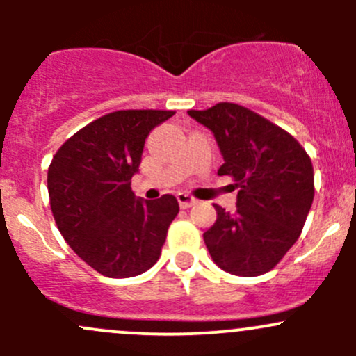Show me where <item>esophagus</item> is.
I'll return each mask as SVG.
<instances>
[{
	"instance_id": "1",
	"label": "esophagus",
	"mask_w": 356,
	"mask_h": 356,
	"mask_svg": "<svg viewBox=\"0 0 356 356\" xmlns=\"http://www.w3.org/2000/svg\"><path fill=\"white\" fill-rule=\"evenodd\" d=\"M177 201H179V204H181V208H189V207H193V204L198 203V200H195L193 196L186 195V193H177Z\"/></svg>"
}]
</instances>
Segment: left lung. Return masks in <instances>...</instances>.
Instances as JSON below:
<instances>
[{
  "instance_id": "left-lung-1",
  "label": "left lung",
  "mask_w": 356,
  "mask_h": 356,
  "mask_svg": "<svg viewBox=\"0 0 356 356\" xmlns=\"http://www.w3.org/2000/svg\"><path fill=\"white\" fill-rule=\"evenodd\" d=\"M210 129L224 163L239 188L236 211L213 204L217 220L203 234L211 260L234 275L254 277L272 270L300 238L314 201V167L300 143L234 103L189 110Z\"/></svg>"
}]
</instances>
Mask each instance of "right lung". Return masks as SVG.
Returning <instances> with one entry per match:
<instances>
[{"mask_svg":"<svg viewBox=\"0 0 356 356\" xmlns=\"http://www.w3.org/2000/svg\"><path fill=\"white\" fill-rule=\"evenodd\" d=\"M174 111L120 110L67 139L48 168V193L68 246L102 275L134 277L160 258L175 196L143 200L132 193L149 132Z\"/></svg>","mask_w":356,"mask_h":356,"instance_id":"add662e5","label":"right lung"}]
</instances>
